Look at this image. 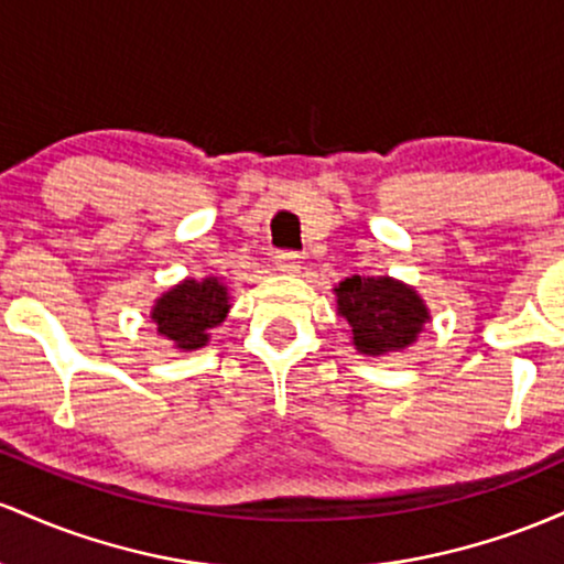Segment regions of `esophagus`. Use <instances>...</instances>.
<instances>
[{
  "mask_svg": "<svg viewBox=\"0 0 564 564\" xmlns=\"http://www.w3.org/2000/svg\"><path fill=\"white\" fill-rule=\"evenodd\" d=\"M301 263L303 261L299 252H280V256H276V269H280L282 274H299Z\"/></svg>",
  "mask_w": 564,
  "mask_h": 564,
  "instance_id": "obj_1",
  "label": "esophagus"
}]
</instances>
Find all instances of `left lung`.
<instances>
[{"label": "left lung", "instance_id": "left-lung-1", "mask_svg": "<svg viewBox=\"0 0 564 564\" xmlns=\"http://www.w3.org/2000/svg\"><path fill=\"white\" fill-rule=\"evenodd\" d=\"M335 312L349 325L351 346L365 357H389L419 340L432 322L413 284L394 276H346L333 288Z\"/></svg>", "mask_w": 564, "mask_h": 564}]
</instances>
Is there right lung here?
<instances>
[{
    "mask_svg": "<svg viewBox=\"0 0 564 564\" xmlns=\"http://www.w3.org/2000/svg\"><path fill=\"white\" fill-rule=\"evenodd\" d=\"M231 306V293L220 276H186L154 301L149 319L173 349L197 351L207 346L213 327L226 322Z\"/></svg>",
    "mask_w": 564,
    "mask_h": 564,
    "instance_id": "add662e5",
    "label": "right lung"
}]
</instances>
